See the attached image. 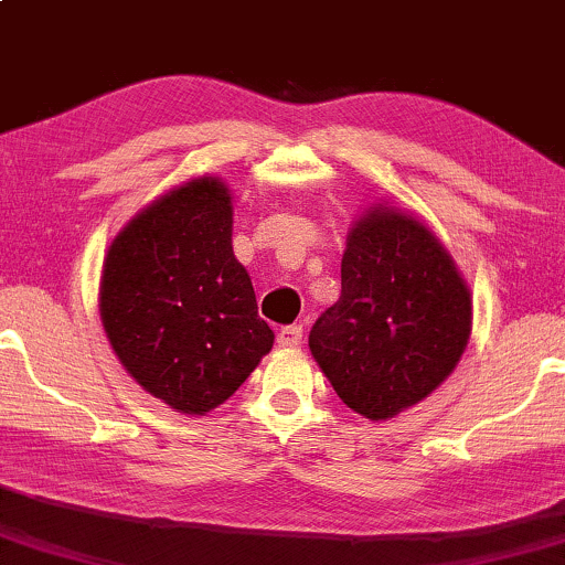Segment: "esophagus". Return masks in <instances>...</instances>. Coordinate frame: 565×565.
<instances>
[{
  "label": "esophagus",
  "mask_w": 565,
  "mask_h": 565,
  "mask_svg": "<svg viewBox=\"0 0 565 565\" xmlns=\"http://www.w3.org/2000/svg\"><path fill=\"white\" fill-rule=\"evenodd\" d=\"M301 337H305V330H301L299 324H291V327H284V330L279 332V348H299L301 344Z\"/></svg>",
  "instance_id": "34e87169"
}]
</instances>
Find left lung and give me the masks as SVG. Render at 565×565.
<instances>
[{
  "label": "left lung",
  "mask_w": 565,
  "mask_h": 565,
  "mask_svg": "<svg viewBox=\"0 0 565 565\" xmlns=\"http://www.w3.org/2000/svg\"><path fill=\"white\" fill-rule=\"evenodd\" d=\"M471 334V291L424 221L373 202L352 221L342 294L317 319L309 350L355 414L391 420L454 373Z\"/></svg>",
  "instance_id": "8db88e82"
}]
</instances>
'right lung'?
<instances>
[{"mask_svg":"<svg viewBox=\"0 0 565 565\" xmlns=\"http://www.w3.org/2000/svg\"><path fill=\"white\" fill-rule=\"evenodd\" d=\"M100 324L126 373L177 414L205 416L274 348L233 254V198L200 174L116 233L98 284Z\"/></svg>","mask_w":565,"mask_h":565,"instance_id":"right-lung-1","label":"right lung"}]
</instances>
